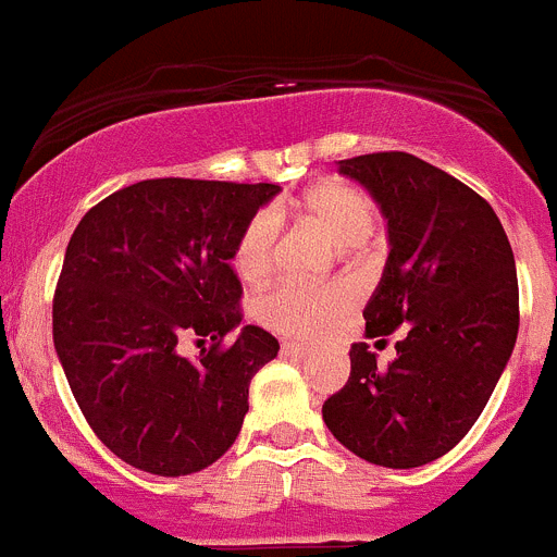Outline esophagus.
Segmentation results:
<instances>
[{"label":"esophagus","instance_id":"obj_1","mask_svg":"<svg viewBox=\"0 0 557 557\" xmlns=\"http://www.w3.org/2000/svg\"><path fill=\"white\" fill-rule=\"evenodd\" d=\"M283 351L285 355H308V349H305L302 343L296 341H283Z\"/></svg>","mask_w":557,"mask_h":557}]
</instances>
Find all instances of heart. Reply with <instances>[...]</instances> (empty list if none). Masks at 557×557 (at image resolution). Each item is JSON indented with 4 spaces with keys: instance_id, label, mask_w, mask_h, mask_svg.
<instances>
[{
    "instance_id": "heart-1",
    "label": "heart",
    "mask_w": 557,
    "mask_h": 557,
    "mask_svg": "<svg viewBox=\"0 0 557 557\" xmlns=\"http://www.w3.org/2000/svg\"><path fill=\"white\" fill-rule=\"evenodd\" d=\"M288 211L285 202L261 208L247 220L233 247V269L247 283L267 277L277 258L280 216ZM299 211L313 222L319 231L330 236L332 244L343 249L360 247L371 238L376 227V202L371 195L346 181H326L305 195ZM355 305V294L346 285H321L308 288L299 283H274L255 299V315L269 330L285 337L326 335Z\"/></svg>"
}]
</instances>
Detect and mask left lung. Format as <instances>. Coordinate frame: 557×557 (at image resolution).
<instances>
[{
	"mask_svg": "<svg viewBox=\"0 0 557 557\" xmlns=\"http://www.w3.org/2000/svg\"><path fill=\"white\" fill-rule=\"evenodd\" d=\"M382 208L389 255L362 310L368 337L407 326L398 357L349 351V382L321 407L326 429L371 465L409 470L461 443L513 351L519 285L500 220L478 191L404 150L343 159Z\"/></svg>",
	"mask_w": 557,
	"mask_h": 557,
	"instance_id": "8db88e82",
	"label": "left lung"
}]
</instances>
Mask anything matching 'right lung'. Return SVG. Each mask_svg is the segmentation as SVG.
<instances>
[{"instance_id":"obj_1","label":"right lung","mask_w":557,"mask_h":557,"mask_svg":"<svg viewBox=\"0 0 557 557\" xmlns=\"http://www.w3.org/2000/svg\"><path fill=\"white\" fill-rule=\"evenodd\" d=\"M274 184L150 178L92 206L67 242L51 305L54 349L96 436L126 465L189 475L242 431L249 382L280 351L242 324L231 258ZM186 336L195 361L177 355Z\"/></svg>"}]
</instances>
